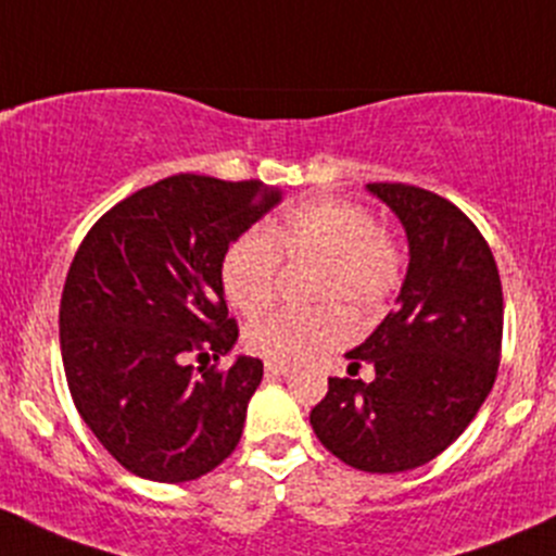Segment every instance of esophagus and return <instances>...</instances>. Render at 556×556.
I'll return each mask as SVG.
<instances>
[{"label": "esophagus", "mask_w": 556, "mask_h": 556, "mask_svg": "<svg viewBox=\"0 0 556 556\" xmlns=\"http://www.w3.org/2000/svg\"><path fill=\"white\" fill-rule=\"evenodd\" d=\"M290 366H282V363H266V377H288Z\"/></svg>", "instance_id": "esophagus-1"}]
</instances>
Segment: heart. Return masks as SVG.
I'll return each mask as SVG.
<instances>
[{
	"label": "heart",
	"mask_w": 556,
	"mask_h": 556,
	"mask_svg": "<svg viewBox=\"0 0 556 556\" xmlns=\"http://www.w3.org/2000/svg\"><path fill=\"white\" fill-rule=\"evenodd\" d=\"M277 263L309 266L306 299L319 309L277 312L247 330L244 341L271 363H306L350 339L352 314H371L401 282L395 239L361 204L317 199L290 206L263 233L233 239L220 263V282L233 309L266 312L277 293Z\"/></svg>",
	"instance_id": "heart-1"
}]
</instances>
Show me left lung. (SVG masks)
Masks as SVG:
<instances>
[{
  "label": "left lung",
  "mask_w": 556,
  "mask_h": 556,
  "mask_svg": "<svg viewBox=\"0 0 556 556\" xmlns=\"http://www.w3.org/2000/svg\"><path fill=\"white\" fill-rule=\"evenodd\" d=\"M408 237L397 306L346 352L350 379H328L309 422L341 463L401 473L439 457L490 395L501 363L503 288L479 228L439 193L371 182ZM371 362L374 383L355 380Z\"/></svg>",
  "instance_id": "left-lung-1"
}]
</instances>
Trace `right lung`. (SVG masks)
<instances>
[{
    "label": "right lung",
    "instance_id": "add662e5",
    "mask_svg": "<svg viewBox=\"0 0 556 556\" xmlns=\"http://www.w3.org/2000/svg\"><path fill=\"white\" fill-rule=\"evenodd\" d=\"M279 199L261 179L174 174L104 212L77 247L59 312L66 384L134 476L193 481L237 450L263 363L188 361H220L237 344L223 255Z\"/></svg>",
    "mask_w": 556,
    "mask_h": 556
}]
</instances>
